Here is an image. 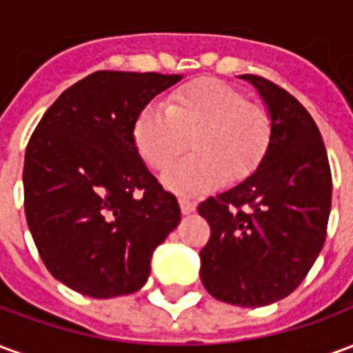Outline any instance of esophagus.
I'll return each instance as SVG.
<instances>
[{"instance_id": "obj_1", "label": "esophagus", "mask_w": 353, "mask_h": 353, "mask_svg": "<svg viewBox=\"0 0 353 353\" xmlns=\"http://www.w3.org/2000/svg\"><path fill=\"white\" fill-rule=\"evenodd\" d=\"M179 206H181V214H185V215L192 214V212L196 210V204H194V202H192V200H189V199L179 200Z\"/></svg>"}]
</instances>
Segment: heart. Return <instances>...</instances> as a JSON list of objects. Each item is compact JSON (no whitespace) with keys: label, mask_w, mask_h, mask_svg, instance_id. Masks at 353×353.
I'll use <instances>...</instances> for the list:
<instances>
[{"label":"heart","mask_w":353,"mask_h":353,"mask_svg":"<svg viewBox=\"0 0 353 353\" xmlns=\"http://www.w3.org/2000/svg\"><path fill=\"white\" fill-rule=\"evenodd\" d=\"M192 139L194 153L172 164L162 183L179 194H200L250 176L274 138V117L263 103L217 79L192 81L172 92L168 105L149 103L132 126V139L149 168L162 170Z\"/></svg>","instance_id":"heart-1"}]
</instances>
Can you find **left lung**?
<instances>
[{
  "label": "left lung",
  "mask_w": 353,
  "mask_h": 353,
  "mask_svg": "<svg viewBox=\"0 0 353 353\" xmlns=\"http://www.w3.org/2000/svg\"><path fill=\"white\" fill-rule=\"evenodd\" d=\"M274 117V138L257 170L229 191L199 204L210 225L200 280L217 301L266 306L293 293L325 244L333 179L312 115L295 96L259 75Z\"/></svg>",
  "instance_id": "1"
}]
</instances>
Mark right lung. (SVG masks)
<instances>
[{
    "label": "right lung",
    "mask_w": 353,
    "mask_h": 353,
    "mask_svg": "<svg viewBox=\"0 0 353 353\" xmlns=\"http://www.w3.org/2000/svg\"><path fill=\"white\" fill-rule=\"evenodd\" d=\"M181 75L96 72L58 96L24 157V212L39 257L81 295L111 299L145 285L151 257L181 219L145 168L132 126Z\"/></svg>",
    "instance_id": "add662e5"
}]
</instances>
